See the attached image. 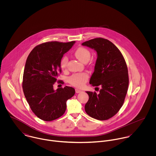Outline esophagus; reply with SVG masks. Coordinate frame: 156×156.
I'll return each instance as SVG.
<instances>
[{
    "mask_svg": "<svg viewBox=\"0 0 156 156\" xmlns=\"http://www.w3.org/2000/svg\"><path fill=\"white\" fill-rule=\"evenodd\" d=\"M75 91H76V93H80V92H82V90H80V89H75Z\"/></svg>",
    "mask_w": 156,
    "mask_h": 156,
    "instance_id": "1",
    "label": "esophagus"
}]
</instances>
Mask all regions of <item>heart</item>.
Segmentation results:
<instances>
[{
	"label": "heart",
	"instance_id": "obj_1",
	"mask_svg": "<svg viewBox=\"0 0 156 156\" xmlns=\"http://www.w3.org/2000/svg\"><path fill=\"white\" fill-rule=\"evenodd\" d=\"M75 56L82 62L87 63L90 59V53L89 50L83 47H79L74 52ZM68 63V58L64 56L61 62V67L62 69H65ZM88 79V75L86 73H78L72 75L68 79L69 83L77 88L82 87L85 82Z\"/></svg>",
	"mask_w": 156,
	"mask_h": 156
}]
</instances>
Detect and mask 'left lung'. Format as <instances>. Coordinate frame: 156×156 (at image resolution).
<instances>
[{"instance_id":"1","label":"left lung","mask_w":156,"mask_h":156,"mask_svg":"<svg viewBox=\"0 0 156 156\" xmlns=\"http://www.w3.org/2000/svg\"><path fill=\"white\" fill-rule=\"evenodd\" d=\"M82 45L97 51V59L89 83L101 87L98 94L87 91L89 100L85 112L96 119L107 120L118 113L124 102L129 82L126 62L119 50L107 39L97 38Z\"/></svg>"}]
</instances>
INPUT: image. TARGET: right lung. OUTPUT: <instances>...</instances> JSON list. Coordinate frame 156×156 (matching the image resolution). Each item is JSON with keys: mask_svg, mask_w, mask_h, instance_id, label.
Returning a JSON list of instances; mask_svg holds the SVG:
<instances>
[{"mask_svg": "<svg viewBox=\"0 0 156 156\" xmlns=\"http://www.w3.org/2000/svg\"><path fill=\"white\" fill-rule=\"evenodd\" d=\"M74 43L51 41L38 45L26 59L23 92L31 110L42 120L51 121L63 115L67 100L75 94V89L67 86L56 90L53 89L59 73H61L63 55Z\"/></svg>", "mask_w": 156, "mask_h": 156, "instance_id": "obj_1", "label": "right lung"}]
</instances>
